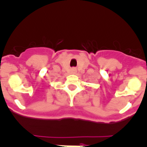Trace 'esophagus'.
<instances>
[{"mask_svg":"<svg viewBox=\"0 0 147 147\" xmlns=\"http://www.w3.org/2000/svg\"><path fill=\"white\" fill-rule=\"evenodd\" d=\"M72 73H75V72H76V69L72 68Z\"/></svg>","mask_w":147,"mask_h":147,"instance_id":"1","label":"esophagus"}]
</instances>
